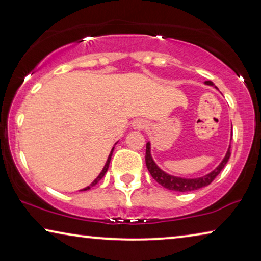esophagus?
I'll return each mask as SVG.
<instances>
[{
	"label": "esophagus",
	"instance_id": "esophagus-1",
	"mask_svg": "<svg viewBox=\"0 0 261 261\" xmlns=\"http://www.w3.org/2000/svg\"><path fill=\"white\" fill-rule=\"evenodd\" d=\"M146 126H147V121L144 119H137L133 123H132V127H133V129L135 130L145 129Z\"/></svg>",
	"mask_w": 261,
	"mask_h": 261
}]
</instances>
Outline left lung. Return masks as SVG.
Masks as SVG:
<instances>
[{
  "label": "left lung",
  "instance_id": "1",
  "mask_svg": "<svg viewBox=\"0 0 261 261\" xmlns=\"http://www.w3.org/2000/svg\"><path fill=\"white\" fill-rule=\"evenodd\" d=\"M206 85H213L215 87L212 81H206L205 82ZM216 88V87H215ZM217 89V88H216ZM230 156V146L228 148V151L224 155V158L222 162L220 163V165L216 167L215 170L212 171V172L205 174V176L199 177V178H180V177H176V176H171V174L164 172L162 169H159L158 165L154 163L152 155H151V144L147 142L146 144V166L151 173V176L153 177L156 183H159L162 187L169 189V190L172 191H178V192H188V191H194V190H198V189L204 188L206 185H209L212 181L215 179V178L219 176V173L222 171V169L226 165L228 160H229Z\"/></svg>",
  "mask_w": 261,
  "mask_h": 261
}]
</instances>
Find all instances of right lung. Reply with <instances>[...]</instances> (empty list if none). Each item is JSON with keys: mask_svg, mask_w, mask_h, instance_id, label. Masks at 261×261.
Instances as JSON below:
<instances>
[{"mask_svg": "<svg viewBox=\"0 0 261 261\" xmlns=\"http://www.w3.org/2000/svg\"><path fill=\"white\" fill-rule=\"evenodd\" d=\"M113 151H114V147H113V149H112V152H110V154H109V156H108V159H107V163H106V165H105V167H103V170L101 171V173H99V174H98V177H97V178H96V179H95L94 181H92V183H91L90 185H89V187H87V188H84V189H82V190H80V191H87V190H89V189H90V188H92V187H94V185H96V184H97V183H98V181L102 179V178H103V176H105V174H106V172H107V171H108V167H109V163H110V159H112V155H113Z\"/></svg>", "mask_w": 261, "mask_h": 261, "instance_id": "1", "label": "right lung"}]
</instances>
